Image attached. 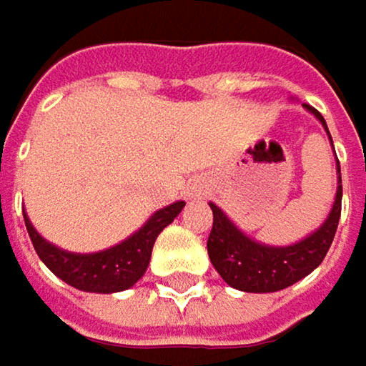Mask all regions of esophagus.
<instances>
[{
    "mask_svg": "<svg viewBox=\"0 0 366 366\" xmlns=\"http://www.w3.org/2000/svg\"><path fill=\"white\" fill-rule=\"evenodd\" d=\"M199 194H202V189H199V187H196V189H192L189 197H196V196H199Z\"/></svg>",
    "mask_w": 366,
    "mask_h": 366,
    "instance_id": "1",
    "label": "esophagus"
}]
</instances>
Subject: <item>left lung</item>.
I'll return each mask as SVG.
<instances>
[{"label": "left lung", "mask_w": 366, "mask_h": 366, "mask_svg": "<svg viewBox=\"0 0 366 366\" xmlns=\"http://www.w3.org/2000/svg\"><path fill=\"white\" fill-rule=\"evenodd\" d=\"M304 108L323 124L329 144L333 147L325 118L306 104ZM335 172H337V189L327 219L321 222L319 229H315L312 233L302 237L300 242L290 246H271L249 237L214 202H210L214 221L208 237V256L217 273L222 277V281L239 292L271 294L285 290L298 283L306 274L312 273L327 256V249L335 237L340 212H342V170L337 156H335Z\"/></svg>", "instance_id": "1"}]
</instances>
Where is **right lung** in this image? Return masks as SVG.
Masks as SVG:
<instances>
[{"mask_svg": "<svg viewBox=\"0 0 366 366\" xmlns=\"http://www.w3.org/2000/svg\"><path fill=\"white\" fill-rule=\"evenodd\" d=\"M185 202H172L169 206L156 210L147 221L131 233L127 239L112 248L81 254V252H68L58 248L45 237H41L39 231L33 227L31 219L24 212V224L29 231V237L35 246V252L43 260V264L60 277L64 283L89 294H117L131 290L147 271L152 248L162 233L164 227L179 217Z\"/></svg>", "mask_w": 366, "mask_h": 366, "instance_id": "add662e5", "label": "right lung"}]
</instances>
